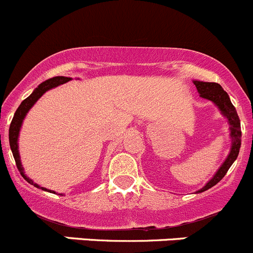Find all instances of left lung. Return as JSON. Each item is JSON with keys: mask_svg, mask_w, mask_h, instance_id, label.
I'll return each mask as SVG.
<instances>
[{"mask_svg": "<svg viewBox=\"0 0 253 253\" xmlns=\"http://www.w3.org/2000/svg\"><path fill=\"white\" fill-rule=\"evenodd\" d=\"M193 84H196L197 89H198L199 96L202 98H206L208 101L212 102L217 107V109L222 114V117L226 118L227 124H229L230 139H231V149H230V152L226 159H225V161L217 169L214 176L207 182L206 186L196 192V193H202V192L208 191L209 188L214 187L217 182L221 181L222 177L226 174V172L229 171L231 165L234 164L235 160L239 156L240 147H241V126H240V119L239 116H237L236 109H235L231 101H230L229 94L222 89V87L219 84H215V82H203L198 81V80H194Z\"/></svg>", "mask_w": 253, "mask_h": 253, "instance_id": "8db88e82", "label": "left lung"}]
</instances>
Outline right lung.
Segmentation results:
<instances>
[{"label": "right lung", "mask_w": 253, "mask_h": 253, "mask_svg": "<svg viewBox=\"0 0 253 253\" xmlns=\"http://www.w3.org/2000/svg\"><path fill=\"white\" fill-rule=\"evenodd\" d=\"M71 80H72L71 77L56 76V77H52V79H49V80H46V81L42 82V84H39V86L37 87L33 92H32L31 96L27 97V98L22 102L21 106L18 107V109H17L16 113H14L13 119H12V122H11V126H9V134H8L9 146H11L12 154H13L14 160H16L17 169H18V171L21 172L22 177H23V178L26 179L28 183L33 184V186L37 187V188H41V189H42V191L50 192V193H55V192L50 191V189H46V188H44V187H41L39 184L34 183L33 179L29 178V177L26 174V172H24L23 166H22L21 155H19V150H18L19 131H21L22 124H23V121H24V118H26L27 114H28L29 109H31L32 107L37 103V101L41 98L42 94H44L46 91H49V89L55 88V87L60 86V84H66V82L71 81ZM61 196H62V193H61Z\"/></svg>", "instance_id": "obj_1"}]
</instances>
